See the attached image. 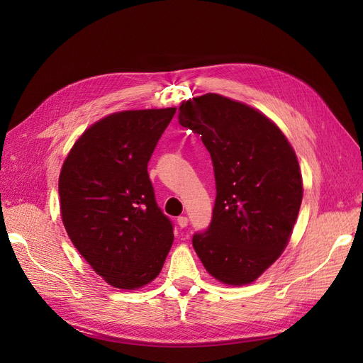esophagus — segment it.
Segmentation results:
<instances>
[{
  "mask_svg": "<svg viewBox=\"0 0 363 363\" xmlns=\"http://www.w3.org/2000/svg\"><path fill=\"white\" fill-rule=\"evenodd\" d=\"M188 223H189V219L186 218V216H179V218H177V224H179L182 228L188 227Z\"/></svg>",
  "mask_w": 363,
  "mask_h": 363,
  "instance_id": "obj_1",
  "label": "esophagus"
}]
</instances>
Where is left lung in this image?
<instances>
[{
    "instance_id": "8db88e82",
    "label": "left lung",
    "mask_w": 363,
    "mask_h": 363,
    "mask_svg": "<svg viewBox=\"0 0 363 363\" xmlns=\"http://www.w3.org/2000/svg\"><path fill=\"white\" fill-rule=\"evenodd\" d=\"M179 123L211 152L212 221L192 245L212 277L255 281L286 248L303 200L300 164L281 130L244 103L206 94L182 103Z\"/></svg>"
}]
</instances>
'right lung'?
Here are the masks:
<instances>
[{"label":"right lung","mask_w":363,"mask_h":363,"mask_svg":"<svg viewBox=\"0 0 363 363\" xmlns=\"http://www.w3.org/2000/svg\"><path fill=\"white\" fill-rule=\"evenodd\" d=\"M175 107L112 113L87 128L59 177L62 221L94 271L119 289L155 280L174 240L147 171Z\"/></svg>","instance_id":"1"}]
</instances>
